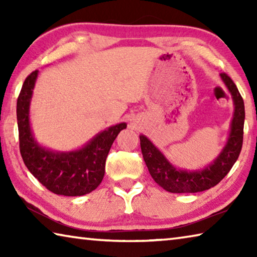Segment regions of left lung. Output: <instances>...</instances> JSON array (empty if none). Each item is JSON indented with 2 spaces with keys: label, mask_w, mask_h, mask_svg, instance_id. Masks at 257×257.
<instances>
[{
  "label": "left lung",
  "mask_w": 257,
  "mask_h": 257,
  "mask_svg": "<svg viewBox=\"0 0 257 257\" xmlns=\"http://www.w3.org/2000/svg\"><path fill=\"white\" fill-rule=\"evenodd\" d=\"M220 78L231 95L233 115L230 122L225 145L211 163L195 170L177 168L145 135H139L143 158L150 175L156 184L167 191L175 194H188L212 188L228 175L240 154L245 122V105L231 78L225 73H221Z\"/></svg>",
  "instance_id": "left-lung-1"
}]
</instances>
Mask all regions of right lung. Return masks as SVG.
I'll use <instances>...</instances> for the list:
<instances>
[{"mask_svg": "<svg viewBox=\"0 0 257 257\" xmlns=\"http://www.w3.org/2000/svg\"><path fill=\"white\" fill-rule=\"evenodd\" d=\"M38 70L26 78L17 102L20 153L33 176L56 195L82 196L101 184L105 172L108 152L127 123L120 122L102 130L85 145L73 151H54L43 146L35 138L30 123V103Z\"/></svg>", "mask_w": 257, "mask_h": 257, "instance_id": "1", "label": "right lung"}]
</instances>
